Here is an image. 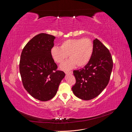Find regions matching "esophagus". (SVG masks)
<instances>
[{
    "mask_svg": "<svg viewBox=\"0 0 132 132\" xmlns=\"http://www.w3.org/2000/svg\"><path fill=\"white\" fill-rule=\"evenodd\" d=\"M65 73L66 74H73V71H65Z\"/></svg>",
    "mask_w": 132,
    "mask_h": 132,
    "instance_id": "34e87169",
    "label": "esophagus"
}]
</instances>
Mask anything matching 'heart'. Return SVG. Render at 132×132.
I'll return each instance as SVG.
<instances>
[{"label": "heart", "instance_id": "heart-1", "mask_svg": "<svg viewBox=\"0 0 132 132\" xmlns=\"http://www.w3.org/2000/svg\"><path fill=\"white\" fill-rule=\"evenodd\" d=\"M93 52V44L89 38L68 39L63 41L61 47L54 46L51 54L55 62L62 63L69 55L70 58L61 65L63 70H69L76 64L83 67L89 62Z\"/></svg>", "mask_w": 132, "mask_h": 132}]
</instances>
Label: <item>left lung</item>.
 <instances>
[{"label": "left lung", "mask_w": 132, "mask_h": 132, "mask_svg": "<svg viewBox=\"0 0 132 132\" xmlns=\"http://www.w3.org/2000/svg\"><path fill=\"white\" fill-rule=\"evenodd\" d=\"M113 68L109 50L101 41H93V52L88 63L82 69L74 70L76 83L74 94L84 100H90L101 94L109 84Z\"/></svg>", "instance_id": "obj_1"}]
</instances>
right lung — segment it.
Listing matches in <instances>:
<instances>
[{
  "label": "right lung",
  "instance_id": "add662e5",
  "mask_svg": "<svg viewBox=\"0 0 132 132\" xmlns=\"http://www.w3.org/2000/svg\"><path fill=\"white\" fill-rule=\"evenodd\" d=\"M55 37L39 34L28 42L21 52L19 64L22 84L32 96L41 101L52 98L64 78L63 71L51 54Z\"/></svg>",
  "mask_w": 132,
  "mask_h": 132
}]
</instances>
